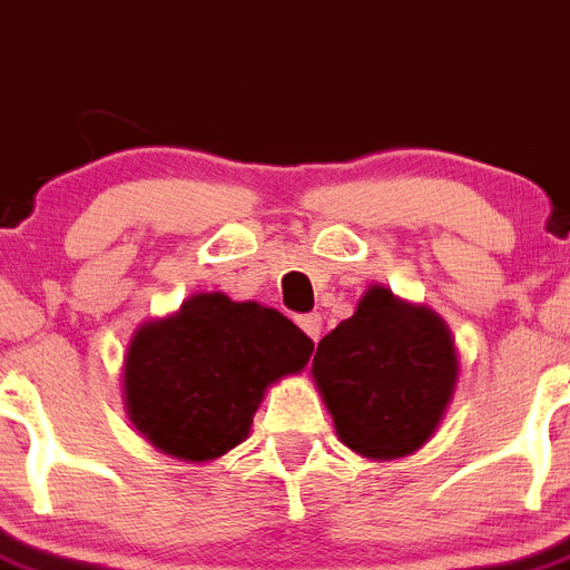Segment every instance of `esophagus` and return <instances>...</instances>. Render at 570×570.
<instances>
[{
	"label": "esophagus",
	"mask_w": 570,
	"mask_h": 570,
	"mask_svg": "<svg viewBox=\"0 0 570 570\" xmlns=\"http://www.w3.org/2000/svg\"><path fill=\"white\" fill-rule=\"evenodd\" d=\"M299 327L305 330L307 338L318 341V335H322V316H318V313H311V316H302L299 318Z\"/></svg>",
	"instance_id": "esophagus-1"
}]
</instances>
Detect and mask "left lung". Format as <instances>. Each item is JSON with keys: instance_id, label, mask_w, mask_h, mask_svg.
Here are the masks:
<instances>
[{"instance_id": "left-lung-1", "label": "left lung", "mask_w": 570, "mask_h": 570, "mask_svg": "<svg viewBox=\"0 0 570 570\" xmlns=\"http://www.w3.org/2000/svg\"><path fill=\"white\" fill-rule=\"evenodd\" d=\"M311 375L341 442L363 459L392 462L420 451L442 425L459 352L433 307L370 285L355 313L318 341Z\"/></svg>"}]
</instances>
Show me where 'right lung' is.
<instances>
[{
  "label": "right lung",
  "mask_w": 570,
  "mask_h": 570,
  "mask_svg": "<svg viewBox=\"0 0 570 570\" xmlns=\"http://www.w3.org/2000/svg\"><path fill=\"white\" fill-rule=\"evenodd\" d=\"M313 341L259 302L195 294L139 324L122 357V403L139 436L181 462L246 442L265 392L307 366Z\"/></svg>",
  "instance_id": "obj_1"
}]
</instances>
